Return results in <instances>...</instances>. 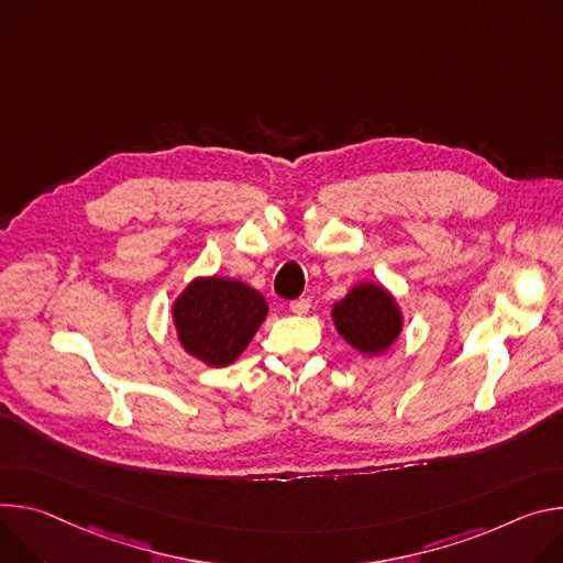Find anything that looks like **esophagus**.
<instances>
[{
  "label": "esophagus",
  "mask_w": 563,
  "mask_h": 563,
  "mask_svg": "<svg viewBox=\"0 0 563 563\" xmlns=\"http://www.w3.org/2000/svg\"><path fill=\"white\" fill-rule=\"evenodd\" d=\"M308 308H310V301L308 299H295V301H290V310L295 316H306L308 313Z\"/></svg>",
  "instance_id": "obj_1"
}]
</instances>
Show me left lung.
<instances>
[{
	"label": "left lung",
	"mask_w": 563,
	"mask_h": 563,
	"mask_svg": "<svg viewBox=\"0 0 563 563\" xmlns=\"http://www.w3.org/2000/svg\"><path fill=\"white\" fill-rule=\"evenodd\" d=\"M338 333L360 353H385L402 331V313L389 290L380 284H357L344 299L333 303Z\"/></svg>",
	"instance_id": "1"
}]
</instances>
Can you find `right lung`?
<instances>
[{
    "instance_id": "right-lung-1",
    "label": "right lung",
    "mask_w": 563,
    "mask_h": 563,
    "mask_svg": "<svg viewBox=\"0 0 563 563\" xmlns=\"http://www.w3.org/2000/svg\"><path fill=\"white\" fill-rule=\"evenodd\" d=\"M266 316L268 303L260 290L217 275L187 284L172 306L178 342L208 366L232 364Z\"/></svg>"
}]
</instances>
